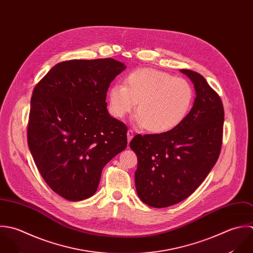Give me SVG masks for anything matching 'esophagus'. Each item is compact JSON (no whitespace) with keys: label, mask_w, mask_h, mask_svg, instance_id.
<instances>
[{"label":"esophagus","mask_w":253,"mask_h":253,"mask_svg":"<svg viewBox=\"0 0 253 253\" xmlns=\"http://www.w3.org/2000/svg\"><path fill=\"white\" fill-rule=\"evenodd\" d=\"M126 135H127V141H128V143H129V142H130V140L132 139V137L134 136L133 130H131V129H128V130H127V133H126Z\"/></svg>","instance_id":"obj_1"}]
</instances>
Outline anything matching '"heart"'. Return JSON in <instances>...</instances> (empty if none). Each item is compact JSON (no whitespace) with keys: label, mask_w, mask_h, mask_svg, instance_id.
Wrapping results in <instances>:
<instances>
[{"label":"heart","mask_w":253,"mask_h":253,"mask_svg":"<svg viewBox=\"0 0 253 253\" xmlns=\"http://www.w3.org/2000/svg\"><path fill=\"white\" fill-rule=\"evenodd\" d=\"M193 87L186 80L155 69L130 73L125 85H112L108 92L109 111L122 119L137 103L135 122L150 132L163 133L179 126L193 103Z\"/></svg>","instance_id":"obj_1"}]
</instances>
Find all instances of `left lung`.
Listing matches in <instances>:
<instances>
[{
	"mask_svg": "<svg viewBox=\"0 0 253 253\" xmlns=\"http://www.w3.org/2000/svg\"><path fill=\"white\" fill-rule=\"evenodd\" d=\"M194 85L195 99L185 120L160 134L135 135L129 143L138 160V197L154 208L174 205L192 194L216 164L222 146L224 108L199 74L179 70Z\"/></svg>",
	"mask_w": 253,
	"mask_h": 253,
	"instance_id": "obj_1",
	"label": "left lung"
}]
</instances>
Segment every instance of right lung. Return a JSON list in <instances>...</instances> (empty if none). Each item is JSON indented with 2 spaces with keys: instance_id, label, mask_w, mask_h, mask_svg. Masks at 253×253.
Wrapping results in <instances>:
<instances>
[{
  "instance_id": "right-lung-1",
  "label": "right lung",
  "mask_w": 253,
  "mask_h": 253,
  "mask_svg": "<svg viewBox=\"0 0 253 253\" xmlns=\"http://www.w3.org/2000/svg\"><path fill=\"white\" fill-rule=\"evenodd\" d=\"M126 68L111 58L62 62L33 90L28 147L47 184L70 201L92 196L105 165L127 145V127L106 102Z\"/></svg>"
}]
</instances>
